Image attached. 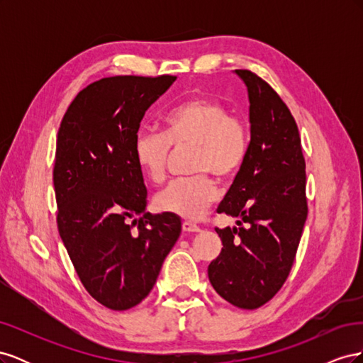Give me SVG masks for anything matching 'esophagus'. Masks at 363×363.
I'll return each mask as SVG.
<instances>
[{"mask_svg":"<svg viewBox=\"0 0 363 363\" xmlns=\"http://www.w3.org/2000/svg\"><path fill=\"white\" fill-rule=\"evenodd\" d=\"M182 228H183V232H186V233H199L200 232V227L194 224V223H191V221H183Z\"/></svg>","mask_w":363,"mask_h":363,"instance_id":"esophagus-1","label":"esophagus"}]
</instances>
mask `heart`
Segmentation results:
<instances>
[{"mask_svg": "<svg viewBox=\"0 0 363 363\" xmlns=\"http://www.w3.org/2000/svg\"><path fill=\"white\" fill-rule=\"evenodd\" d=\"M163 130L140 128L133 140V157L148 180L160 183L174 150L194 148L189 179L169 183L155 196L157 211L188 219L200 218L218 199V186L208 174L230 180L242 168L250 148L245 121L228 113L213 98L194 96L163 115Z\"/></svg>", "mask_w": 363, "mask_h": 363, "instance_id": "heart-1", "label": "heart"}]
</instances>
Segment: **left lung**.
I'll return each instance as SVG.
<instances>
[{
    "label": "left lung",
    "mask_w": 363,
    "mask_h": 363,
    "mask_svg": "<svg viewBox=\"0 0 363 363\" xmlns=\"http://www.w3.org/2000/svg\"><path fill=\"white\" fill-rule=\"evenodd\" d=\"M251 140L218 213L239 227L216 228L219 256L207 268L213 289L239 309L268 303L286 281L307 218L306 162L298 127L279 94L248 69Z\"/></svg>",
    "instance_id": "obj_1"
}]
</instances>
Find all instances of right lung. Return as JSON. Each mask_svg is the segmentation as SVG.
I'll return each instance as SVG.
<instances>
[{"mask_svg":"<svg viewBox=\"0 0 363 363\" xmlns=\"http://www.w3.org/2000/svg\"><path fill=\"white\" fill-rule=\"evenodd\" d=\"M175 79L94 82L60 123L52 171L59 235L86 291L112 311L145 298L182 233L177 215L145 212L147 188L133 157L142 118Z\"/></svg>","mask_w":363,"mask_h":363,"instance_id":"add662e5","label":"right lung"}]
</instances>
